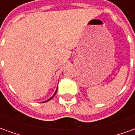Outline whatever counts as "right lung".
<instances>
[{
  "label": "right lung",
  "instance_id": "1",
  "mask_svg": "<svg viewBox=\"0 0 135 135\" xmlns=\"http://www.w3.org/2000/svg\"><path fill=\"white\" fill-rule=\"evenodd\" d=\"M57 90H58V88H57V89H56V92H55V93H54V95H53V96L51 97V98H49V99L47 100H46V101H44V102H42V103H45V102H47V101H49V100H51V99H52V98H53V97L54 96V95H55V94L56 93V92H57Z\"/></svg>",
  "mask_w": 135,
  "mask_h": 135
}]
</instances>
